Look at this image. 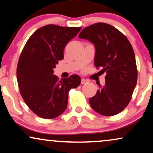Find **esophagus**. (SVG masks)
Returning a JSON list of instances; mask_svg holds the SVG:
<instances>
[{
    "label": "esophagus",
    "mask_w": 153,
    "mask_h": 153,
    "mask_svg": "<svg viewBox=\"0 0 153 153\" xmlns=\"http://www.w3.org/2000/svg\"><path fill=\"white\" fill-rule=\"evenodd\" d=\"M88 82V80H86V79L82 78V80H81V84H86V83Z\"/></svg>",
    "instance_id": "34e87169"
}]
</instances>
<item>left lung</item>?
Segmentation results:
<instances>
[{
  "mask_svg": "<svg viewBox=\"0 0 153 153\" xmlns=\"http://www.w3.org/2000/svg\"><path fill=\"white\" fill-rule=\"evenodd\" d=\"M79 38L88 39L95 47L94 65L106 73L105 85L89 100L100 114L114 116L123 111L131 99L137 83L136 58L132 46L120 31L106 23L84 28Z\"/></svg>",
  "mask_w": 153,
  "mask_h": 153,
  "instance_id": "1",
  "label": "left lung"
}]
</instances>
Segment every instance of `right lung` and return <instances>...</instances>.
<instances>
[{"mask_svg":"<svg viewBox=\"0 0 153 153\" xmlns=\"http://www.w3.org/2000/svg\"><path fill=\"white\" fill-rule=\"evenodd\" d=\"M81 27L49 25L29 38L20 54L17 78L20 94L28 107L39 117L54 119L67 108L68 92L80 85L77 75L59 80L53 69L63 59L65 46Z\"/></svg>","mask_w":153,"mask_h":153,"instance_id":"obj_1","label":"right lung"}]
</instances>
